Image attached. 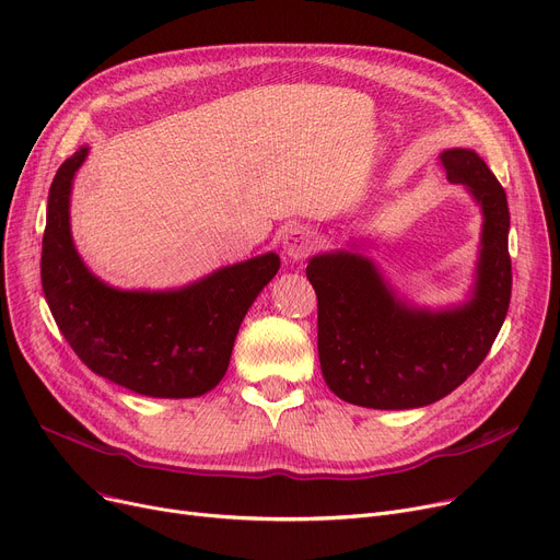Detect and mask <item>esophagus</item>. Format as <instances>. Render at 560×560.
<instances>
[{"mask_svg": "<svg viewBox=\"0 0 560 560\" xmlns=\"http://www.w3.org/2000/svg\"><path fill=\"white\" fill-rule=\"evenodd\" d=\"M315 249V235L308 226L290 224L283 233V252L290 260H304Z\"/></svg>", "mask_w": 560, "mask_h": 560, "instance_id": "1", "label": "esophagus"}]
</instances>
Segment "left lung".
Wrapping results in <instances>:
<instances>
[{"label": "left lung", "instance_id": "obj_1", "mask_svg": "<svg viewBox=\"0 0 560 560\" xmlns=\"http://www.w3.org/2000/svg\"><path fill=\"white\" fill-rule=\"evenodd\" d=\"M440 163L483 211L477 285L467 304L440 313L406 306L357 252L308 260L322 374L349 404L399 410L443 399L483 363L504 325L513 285L506 192L475 152L447 150Z\"/></svg>", "mask_w": 560, "mask_h": 560}]
</instances>
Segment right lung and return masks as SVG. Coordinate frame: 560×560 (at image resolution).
Instances as JSON below:
<instances>
[{
	"mask_svg": "<svg viewBox=\"0 0 560 560\" xmlns=\"http://www.w3.org/2000/svg\"><path fill=\"white\" fill-rule=\"evenodd\" d=\"M88 147L58 167L47 199L40 277L58 329L95 374L147 397L215 388L241 322L279 270L277 254L229 265L167 292L117 290L88 272L70 233V188Z\"/></svg>",
	"mask_w": 560,
	"mask_h": 560,
	"instance_id": "1",
	"label": "right lung"
}]
</instances>
